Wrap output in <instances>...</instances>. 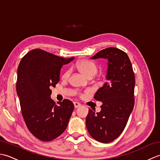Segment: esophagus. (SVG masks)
<instances>
[{
	"label": "esophagus",
	"mask_w": 160,
	"mask_h": 160,
	"mask_svg": "<svg viewBox=\"0 0 160 160\" xmlns=\"http://www.w3.org/2000/svg\"><path fill=\"white\" fill-rule=\"evenodd\" d=\"M73 104H74V107L76 108H78V107L81 106V104L79 102H74Z\"/></svg>",
	"instance_id": "esophagus-1"
}]
</instances>
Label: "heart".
<instances>
[{"instance_id": "obj_1", "label": "heart", "mask_w": 160, "mask_h": 160, "mask_svg": "<svg viewBox=\"0 0 160 160\" xmlns=\"http://www.w3.org/2000/svg\"><path fill=\"white\" fill-rule=\"evenodd\" d=\"M78 69L80 70L81 73H82L86 76L91 78L96 74L98 67L92 61L83 60L80 61L77 64ZM70 75V70L67 71L63 75L64 78H67Z\"/></svg>"}]
</instances>
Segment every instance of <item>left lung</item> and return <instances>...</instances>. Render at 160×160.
I'll return each mask as SVG.
<instances>
[{
    "mask_svg": "<svg viewBox=\"0 0 160 160\" xmlns=\"http://www.w3.org/2000/svg\"><path fill=\"white\" fill-rule=\"evenodd\" d=\"M91 59L108 60V80L94 98L101 101V111L89 110L86 126L89 134L102 143H109L120 136L133 109L135 75L128 55L115 47L98 52Z\"/></svg>",
    "mask_w": 160,
    "mask_h": 160,
    "instance_id": "8db88e82",
    "label": "left lung"
}]
</instances>
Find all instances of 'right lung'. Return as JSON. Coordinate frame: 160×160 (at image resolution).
<instances>
[{
	"mask_svg": "<svg viewBox=\"0 0 160 160\" xmlns=\"http://www.w3.org/2000/svg\"><path fill=\"white\" fill-rule=\"evenodd\" d=\"M73 59L35 49L27 53L19 64L16 92L22 115L29 131L40 140L52 141L67 127L74 105L67 99L56 105L50 97V88L59 82L62 67Z\"/></svg>",
	"mask_w": 160,
	"mask_h": 160,
	"instance_id": "right-lung-1",
	"label": "right lung"
}]
</instances>
